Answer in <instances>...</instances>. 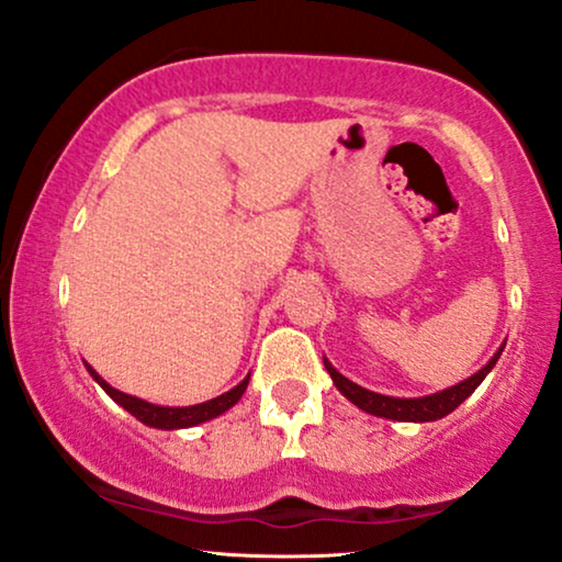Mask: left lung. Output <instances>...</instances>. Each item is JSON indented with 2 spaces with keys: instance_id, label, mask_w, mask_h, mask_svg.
<instances>
[{
  "instance_id": "8db88e82",
  "label": "left lung",
  "mask_w": 562,
  "mask_h": 562,
  "mask_svg": "<svg viewBox=\"0 0 562 562\" xmlns=\"http://www.w3.org/2000/svg\"><path fill=\"white\" fill-rule=\"evenodd\" d=\"M501 351H504V344H501V349L488 359V364H485L483 370H477L473 378L462 380V383L447 387V391L424 395V398H391V395L372 393V391H368V387L351 383V380L344 378L341 372H336L326 357H324V364H326L328 375H331V380H334V385L339 387L344 398H349L357 408L368 411V414H372V416L393 418V422H418L422 424V422H437V418L452 414V411L458 408L477 385L483 383L485 375L493 370V364L498 362Z\"/></svg>"
}]
</instances>
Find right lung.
<instances>
[{"instance_id":"obj_1","label":"right lung","mask_w":562,"mask_h":562,"mask_svg":"<svg viewBox=\"0 0 562 562\" xmlns=\"http://www.w3.org/2000/svg\"><path fill=\"white\" fill-rule=\"evenodd\" d=\"M87 370H89V375H92L97 383H100L102 391L108 393L112 401L120 403V406L128 411L131 416H136L140 424L154 426V429H187V426H198L203 422H211V418L226 414V411L234 406V403H238V398H241L244 391H246V385H249V378H244L241 383H238L236 387H231L228 393L218 395V398L198 403V406L169 408V406H154V403L140 401V398H136V395L120 393L112 385L104 383V380L97 375V372L89 368V364H87Z\"/></svg>"}]
</instances>
